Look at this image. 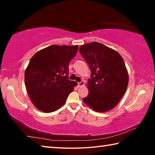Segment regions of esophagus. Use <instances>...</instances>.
I'll list each match as a JSON object with an SVG mask.
<instances>
[{
    "mask_svg": "<svg viewBox=\"0 0 155 155\" xmlns=\"http://www.w3.org/2000/svg\"><path fill=\"white\" fill-rule=\"evenodd\" d=\"M84 84H85V82H84L83 81H82L81 82L78 83V87H82V86L84 85Z\"/></svg>",
    "mask_w": 155,
    "mask_h": 155,
    "instance_id": "obj_1",
    "label": "esophagus"
}]
</instances>
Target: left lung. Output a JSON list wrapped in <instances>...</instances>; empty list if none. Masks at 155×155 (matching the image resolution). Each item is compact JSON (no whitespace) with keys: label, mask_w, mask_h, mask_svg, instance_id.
I'll return each instance as SVG.
<instances>
[{"label":"left lung","mask_w":155,"mask_h":155,"mask_svg":"<svg viewBox=\"0 0 155 155\" xmlns=\"http://www.w3.org/2000/svg\"><path fill=\"white\" fill-rule=\"evenodd\" d=\"M79 51L91 69L89 94L83 102L96 112L110 111L127 89L128 74L124 59L116 51L95 41L81 46Z\"/></svg>","instance_id":"left-lung-1"}]
</instances>
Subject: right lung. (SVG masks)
Returning <instances> with one entry per match:
<instances>
[{
	"label": "right lung",
	"instance_id": "1",
	"mask_svg": "<svg viewBox=\"0 0 155 155\" xmlns=\"http://www.w3.org/2000/svg\"><path fill=\"white\" fill-rule=\"evenodd\" d=\"M78 48L77 45H52L37 52L31 59L25 72V85L30 100L40 111H57L77 85L68 77L69 63Z\"/></svg>",
	"mask_w": 155,
	"mask_h": 155
}]
</instances>
